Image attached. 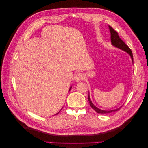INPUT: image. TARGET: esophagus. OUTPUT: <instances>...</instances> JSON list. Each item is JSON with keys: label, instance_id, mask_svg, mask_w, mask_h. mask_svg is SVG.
I'll return each instance as SVG.
<instances>
[{"label": "esophagus", "instance_id": "obj_1", "mask_svg": "<svg viewBox=\"0 0 148 148\" xmlns=\"http://www.w3.org/2000/svg\"><path fill=\"white\" fill-rule=\"evenodd\" d=\"M75 78V80L77 82H81L84 79L83 75L82 73H78L76 74Z\"/></svg>", "mask_w": 148, "mask_h": 148}]
</instances>
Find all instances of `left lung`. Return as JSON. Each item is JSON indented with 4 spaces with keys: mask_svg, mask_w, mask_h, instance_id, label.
Instances as JSON below:
<instances>
[{
    "mask_svg": "<svg viewBox=\"0 0 148 148\" xmlns=\"http://www.w3.org/2000/svg\"><path fill=\"white\" fill-rule=\"evenodd\" d=\"M109 30H110V39H111L112 44L114 46L117 47L119 49H122V50H123V51L127 52L128 54L130 56V57L132 58V60L133 62V53H132L131 49H130V47L127 45V44H125L122 41V40L120 38L118 34V33L117 32V31H115L110 26H109ZM88 101H89V104H90V106L98 114H109V113H112V112H114L119 110L121 108V107H120L117 109L110 110H101L99 108H97V107H96L95 105L92 104V101H91V99H90V96H89V95H88Z\"/></svg>",
    "mask_w": 148,
    "mask_h": 148,
    "instance_id": "obj_1",
    "label": "left lung"
}]
</instances>
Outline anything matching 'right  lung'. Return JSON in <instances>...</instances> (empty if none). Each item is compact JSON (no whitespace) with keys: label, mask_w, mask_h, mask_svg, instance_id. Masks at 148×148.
Masks as SVG:
<instances>
[{"label":"right lung","mask_w":148,"mask_h":148,"mask_svg":"<svg viewBox=\"0 0 148 148\" xmlns=\"http://www.w3.org/2000/svg\"><path fill=\"white\" fill-rule=\"evenodd\" d=\"M71 87H70V89H69V91H70V89H71ZM60 112V111H59ZM59 112H58V113H57L56 115H57V114H59Z\"/></svg>","instance_id":"add662e5"}]
</instances>
